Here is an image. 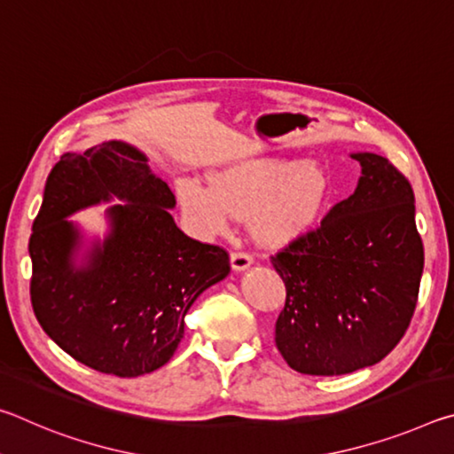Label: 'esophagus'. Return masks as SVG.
<instances>
[{
  "instance_id": "obj_1",
  "label": "esophagus",
  "mask_w": 454,
  "mask_h": 454,
  "mask_svg": "<svg viewBox=\"0 0 454 454\" xmlns=\"http://www.w3.org/2000/svg\"><path fill=\"white\" fill-rule=\"evenodd\" d=\"M230 264H232V270L242 272L252 266V256L246 254V252H232L230 254Z\"/></svg>"
}]
</instances>
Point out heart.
Listing matches in <instances>:
<instances>
[{"instance_id": "obj_1", "label": "heart", "mask_w": 454, "mask_h": 454, "mask_svg": "<svg viewBox=\"0 0 454 454\" xmlns=\"http://www.w3.org/2000/svg\"><path fill=\"white\" fill-rule=\"evenodd\" d=\"M330 198V180L317 162L252 158L228 164L210 176L178 184L184 216L200 236L226 232L232 218H250L258 242L284 246L317 224Z\"/></svg>"}]
</instances>
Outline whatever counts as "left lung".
<instances>
[{
  "mask_svg": "<svg viewBox=\"0 0 454 454\" xmlns=\"http://www.w3.org/2000/svg\"><path fill=\"white\" fill-rule=\"evenodd\" d=\"M350 158L363 168L355 194L272 256L286 286L274 340L302 374L338 376L380 363L417 306L425 250L411 184L379 153Z\"/></svg>",
  "mask_w": 454,
  "mask_h": 454,
  "instance_id": "left-lung-1",
  "label": "left lung"
}]
</instances>
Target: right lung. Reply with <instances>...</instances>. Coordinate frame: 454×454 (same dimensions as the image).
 Wrapping results in <instances>:
<instances>
[{"label":"right lung","instance_id":"1","mask_svg":"<svg viewBox=\"0 0 454 454\" xmlns=\"http://www.w3.org/2000/svg\"><path fill=\"white\" fill-rule=\"evenodd\" d=\"M108 232L77 260L82 233L67 218L90 205ZM176 198L126 142L67 152L48 176L29 238L32 306L53 342L98 372L132 379L174 356L184 317L230 272L228 252L176 226Z\"/></svg>","mask_w":454,"mask_h":454}]
</instances>
